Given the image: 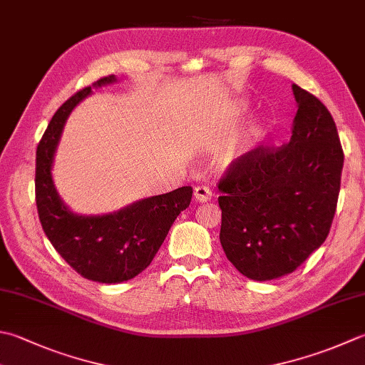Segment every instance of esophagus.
Returning <instances> with one entry per match:
<instances>
[{
	"mask_svg": "<svg viewBox=\"0 0 365 365\" xmlns=\"http://www.w3.org/2000/svg\"><path fill=\"white\" fill-rule=\"evenodd\" d=\"M212 191L207 187H197L195 188V199L196 202H209L212 199Z\"/></svg>",
	"mask_w": 365,
	"mask_h": 365,
	"instance_id": "esophagus-1",
	"label": "esophagus"
}]
</instances>
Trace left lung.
<instances>
[{
	"label": "left lung",
	"mask_w": 365,
	"mask_h": 365,
	"mask_svg": "<svg viewBox=\"0 0 365 365\" xmlns=\"http://www.w3.org/2000/svg\"><path fill=\"white\" fill-rule=\"evenodd\" d=\"M297 112L291 139L235 160L218 183L220 242L242 275L267 282L291 274L329 234L344 150L318 98L292 85Z\"/></svg>",
	"instance_id": "8db88e82"
}]
</instances>
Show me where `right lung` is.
<instances>
[{
    "label": "right lung",
    "mask_w": 365,
    "mask_h": 365,
    "mask_svg": "<svg viewBox=\"0 0 365 365\" xmlns=\"http://www.w3.org/2000/svg\"><path fill=\"white\" fill-rule=\"evenodd\" d=\"M115 82V76L103 77L69 98L50 120L36 152V205L42 230L77 274L107 284L131 280L148 267L192 196L191 187H182L103 215H82L63 202L52 166L64 123L74 107L91 95V88Z\"/></svg>",
    "instance_id": "add662e5"
}]
</instances>
